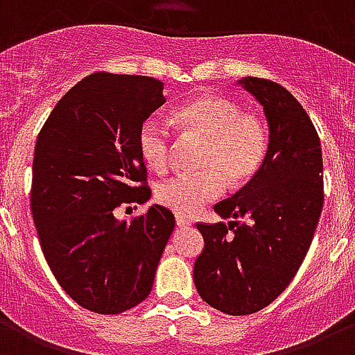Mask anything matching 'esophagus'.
Returning <instances> with one entry per match:
<instances>
[{
    "instance_id": "obj_1",
    "label": "esophagus",
    "mask_w": 355,
    "mask_h": 355,
    "mask_svg": "<svg viewBox=\"0 0 355 355\" xmlns=\"http://www.w3.org/2000/svg\"><path fill=\"white\" fill-rule=\"evenodd\" d=\"M175 225H178V227H189V225H192V222L185 216H175Z\"/></svg>"
}]
</instances>
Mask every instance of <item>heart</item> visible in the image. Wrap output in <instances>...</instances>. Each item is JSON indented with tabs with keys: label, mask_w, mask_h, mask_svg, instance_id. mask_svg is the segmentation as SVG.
Returning <instances> with one entry per match:
<instances>
[{
	"label": "heart",
	"mask_w": 355,
	"mask_h": 355,
	"mask_svg": "<svg viewBox=\"0 0 355 355\" xmlns=\"http://www.w3.org/2000/svg\"><path fill=\"white\" fill-rule=\"evenodd\" d=\"M174 119L185 139L201 141L196 166L200 172L178 174L155 187V200L181 216H192L225 191L243 187L262 168L269 148L266 121L242 112L229 97L205 95L180 106ZM137 150L144 164L164 172L172 155V135L161 121L150 117L137 132Z\"/></svg>",
	"instance_id": "1"
}]
</instances>
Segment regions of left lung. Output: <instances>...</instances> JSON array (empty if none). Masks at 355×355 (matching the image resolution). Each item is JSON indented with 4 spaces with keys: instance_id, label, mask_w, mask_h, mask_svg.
I'll return each mask as SVG.
<instances>
[{
    "instance_id": "left-lung-1",
    "label": "left lung",
    "mask_w": 355,
    "mask_h": 355,
    "mask_svg": "<svg viewBox=\"0 0 355 355\" xmlns=\"http://www.w3.org/2000/svg\"><path fill=\"white\" fill-rule=\"evenodd\" d=\"M242 84L268 117V155L248 185L214 205L232 222L196 223L205 242L196 290L229 315L262 310L290 286L324 203L321 141L310 115L277 82L245 76Z\"/></svg>"
}]
</instances>
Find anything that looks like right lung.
<instances>
[{
  "instance_id": "1",
  "label": "right lung",
  "mask_w": 355,
  "mask_h": 355,
  "mask_svg": "<svg viewBox=\"0 0 355 355\" xmlns=\"http://www.w3.org/2000/svg\"><path fill=\"white\" fill-rule=\"evenodd\" d=\"M163 89L152 76L93 73L58 101L34 146L31 212L45 260L76 304L102 315L148 297L174 231L163 205L130 222L113 216L152 196L137 132Z\"/></svg>"
}]
</instances>
